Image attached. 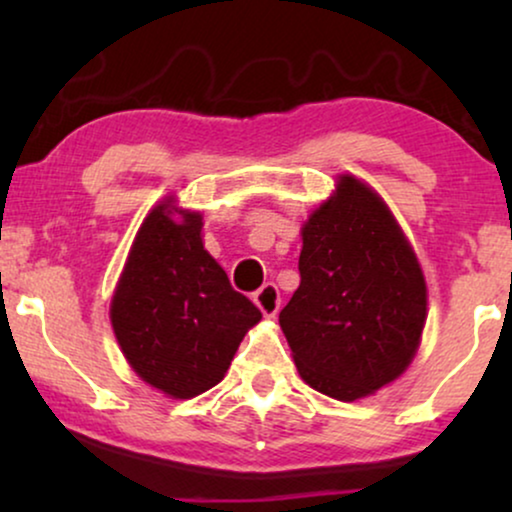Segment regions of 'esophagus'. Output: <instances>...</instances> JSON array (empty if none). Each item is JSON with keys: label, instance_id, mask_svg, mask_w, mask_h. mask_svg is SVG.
<instances>
[{"label": "esophagus", "instance_id": "1", "mask_svg": "<svg viewBox=\"0 0 512 512\" xmlns=\"http://www.w3.org/2000/svg\"><path fill=\"white\" fill-rule=\"evenodd\" d=\"M254 303L258 305V310H261L265 317H275L279 312V305H282V296H279V289L277 284H263L261 289L254 293Z\"/></svg>", "mask_w": 512, "mask_h": 512}]
</instances>
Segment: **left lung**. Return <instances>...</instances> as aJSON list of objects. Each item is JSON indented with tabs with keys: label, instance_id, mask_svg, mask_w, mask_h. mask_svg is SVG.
Instances as JSON below:
<instances>
[{
	"label": "left lung",
	"instance_id": "1",
	"mask_svg": "<svg viewBox=\"0 0 512 512\" xmlns=\"http://www.w3.org/2000/svg\"><path fill=\"white\" fill-rule=\"evenodd\" d=\"M298 270L279 326L300 377L321 394L356 401L403 375L426 324V282L373 188L342 174L305 221Z\"/></svg>",
	"mask_w": 512,
	"mask_h": 512
}]
</instances>
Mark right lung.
<instances>
[{
    "mask_svg": "<svg viewBox=\"0 0 512 512\" xmlns=\"http://www.w3.org/2000/svg\"><path fill=\"white\" fill-rule=\"evenodd\" d=\"M109 314L132 370L172 398L219 384L261 321L202 247V216L174 207V198L153 207L137 230Z\"/></svg>",
    "mask_w": 512,
    "mask_h": 512,
    "instance_id": "1",
    "label": "right lung"
}]
</instances>
